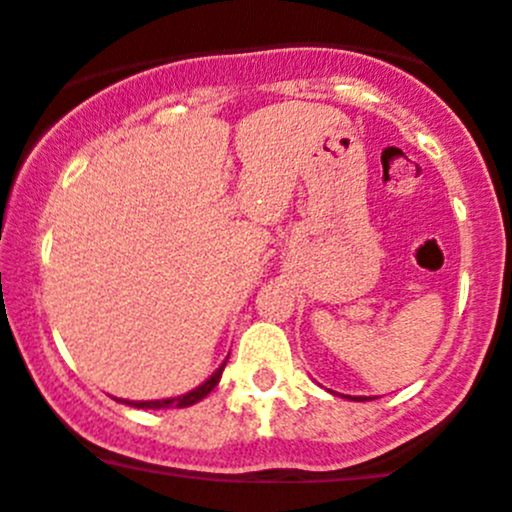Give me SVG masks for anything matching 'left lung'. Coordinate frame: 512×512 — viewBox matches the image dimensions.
I'll return each mask as SVG.
<instances>
[{"label": "left lung", "instance_id": "left-lung-1", "mask_svg": "<svg viewBox=\"0 0 512 512\" xmlns=\"http://www.w3.org/2000/svg\"><path fill=\"white\" fill-rule=\"evenodd\" d=\"M350 400H367V398H350Z\"/></svg>", "mask_w": 512, "mask_h": 512}]
</instances>
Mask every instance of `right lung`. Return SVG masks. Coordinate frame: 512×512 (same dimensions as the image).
<instances>
[{
	"mask_svg": "<svg viewBox=\"0 0 512 512\" xmlns=\"http://www.w3.org/2000/svg\"><path fill=\"white\" fill-rule=\"evenodd\" d=\"M222 370H225V362H222V367H217V372L210 377V380L202 382L200 388H195V390H192V393L180 395V398H170V400H147V403H130V400H127V405H135V408H145V410L172 408V405H175V408H187V405L200 403V400L205 398V395H210L212 390H215V385H217V382H220V377H222Z\"/></svg>",
	"mask_w": 512,
	"mask_h": 512,
	"instance_id": "right-lung-1",
	"label": "right lung"
}]
</instances>
